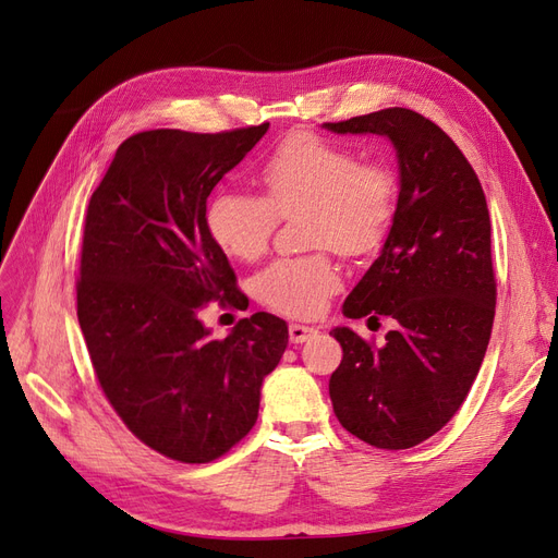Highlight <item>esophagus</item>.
<instances>
[{"label":"esophagus","instance_id":"esophagus-1","mask_svg":"<svg viewBox=\"0 0 558 558\" xmlns=\"http://www.w3.org/2000/svg\"><path fill=\"white\" fill-rule=\"evenodd\" d=\"M319 333L317 327H308V325H296V322H292L290 325V340L292 343H305V340H311Z\"/></svg>","mask_w":558,"mask_h":558}]
</instances>
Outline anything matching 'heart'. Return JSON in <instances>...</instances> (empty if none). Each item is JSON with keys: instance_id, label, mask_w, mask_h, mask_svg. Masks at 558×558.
Here are the masks:
<instances>
[{"instance_id": "1", "label": "heart", "mask_w": 558, "mask_h": 558, "mask_svg": "<svg viewBox=\"0 0 558 558\" xmlns=\"http://www.w3.org/2000/svg\"><path fill=\"white\" fill-rule=\"evenodd\" d=\"M264 199L222 187L206 210L210 239L239 262L259 259L278 218L308 213V241L345 257L380 245L397 206V183L387 167L359 161L352 148L317 134H292L257 171ZM340 287L327 253L278 259L255 276V296L284 315L313 317Z\"/></svg>"}]
</instances>
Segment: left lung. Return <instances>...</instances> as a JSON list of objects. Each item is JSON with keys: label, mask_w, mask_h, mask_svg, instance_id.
Instances as JSON below:
<instances>
[{"label": "left lung", "mask_w": 558, "mask_h": 558, "mask_svg": "<svg viewBox=\"0 0 558 558\" xmlns=\"http://www.w3.org/2000/svg\"><path fill=\"white\" fill-rule=\"evenodd\" d=\"M333 134L385 136L399 165V199L380 255L343 303L350 319H393L373 348L331 329L343 362L329 380L338 422L380 449H408L440 430L469 397L489 345L496 280L487 199L469 159L438 124L385 109Z\"/></svg>", "instance_id": "1"}]
</instances>
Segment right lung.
<instances>
[{
    "mask_svg": "<svg viewBox=\"0 0 558 558\" xmlns=\"http://www.w3.org/2000/svg\"><path fill=\"white\" fill-rule=\"evenodd\" d=\"M266 132L134 134L87 206L76 299L89 359L120 420L175 461H213L247 436L290 338L271 313L222 340L199 317L213 299L243 296L206 202Z\"/></svg>",
    "mask_w": 558,
    "mask_h": 558,
    "instance_id": "add662e5",
    "label": "right lung"
}]
</instances>
